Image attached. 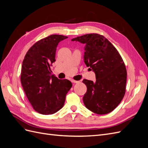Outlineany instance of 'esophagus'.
Here are the masks:
<instances>
[{"instance_id":"1","label":"esophagus","mask_w":148,"mask_h":148,"mask_svg":"<svg viewBox=\"0 0 148 148\" xmlns=\"http://www.w3.org/2000/svg\"><path fill=\"white\" fill-rule=\"evenodd\" d=\"M71 82L73 83H78V82H79V81H76V80H74V79H71Z\"/></svg>"}]
</instances>
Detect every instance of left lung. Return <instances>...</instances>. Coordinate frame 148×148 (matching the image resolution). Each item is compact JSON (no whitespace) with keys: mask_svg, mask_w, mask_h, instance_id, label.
Segmentation results:
<instances>
[{"mask_svg":"<svg viewBox=\"0 0 148 148\" xmlns=\"http://www.w3.org/2000/svg\"><path fill=\"white\" fill-rule=\"evenodd\" d=\"M85 44L84 62L96 74L93 82L84 79L87 87L83 96L84 106L92 112L107 114L114 110L123 98L127 69L119 52L102 35L84 34L71 39Z\"/></svg>","mask_w":148,"mask_h":148,"instance_id":"1","label":"left lung"}]
</instances>
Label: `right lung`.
Segmentation results:
<instances>
[{"instance_id": "right-lung-1", "label": "right lung", "mask_w": 148, "mask_h": 148, "mask_svg": "<svg viewBox=\"0 0 148 148\" xmlns=\"http://www.w3.org/2000/svg\"><path fill=\"white\" fill-rule=\"evenodd\" d=\"M67 36L52 34L39 40L26 52L21 71V83L33 109L43 115L53 114L63 107L72 86L68 79L51 75L58 44Z\"/></svg>"}]
</instances>
